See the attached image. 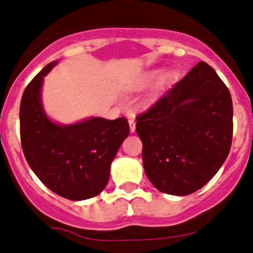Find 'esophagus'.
I'll return each mask as SVG.
<instances>
[{"instance_id": "esophagus-1", "label": "esophagus", "mask_w": 253, "mask_h": 253, "mask_svg": "<svg viewBox=\"0 0 253 253\" xmlns=\"http://www.w3.org/2000/svg\"><path fill=\"white\" fill-rule=\"evenodd\" d=\"M128 124H129V130L130 133H133L135 130V123H134V115H130L128 117Z\"/></svg>"}]
</instances>
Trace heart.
Masks as SVG:
<instances>
[{
	"label": "heart",
	"instance_id": "b5f03b06",
	"mask_svg": "<svg viewBox=\"0 0 253 253\" xmlns=\"http://www.w3.org/2000/svg\"><path fill=\"white\" fill-rule=\"evenodd\" d=\"M155 76H156V74H152V75H150V76L147 77V80H145L144 82H140V83L135 84V85H134V89H141V88H143V86L145 85V84H146V83H149L150 81L152 80V78L155 77ZM163 80H164V82H169V81L172 80V74H170V72H169V74H167V75H165V76H164Z\"/></svg>",
	"mask_w": 253,
	"mask_h": 253
}]
</instances>
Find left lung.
<instances>
[{
    "label": "left lung",
    "mask_w": 253,
    "mask_h": 253,
    "mask_svg": "<svg viewBox=\"0 0 253 253\" xmlns=\"http://www.w3.org/2000/svg\"><path fill=\"white\" fill-rule=\"evenodd\" d=\"M146 176L159 191L184 196L201 189L227 158L233 136L229 90L200 62L136 117Z\"/></svg>",
    "instance_id": "left-lung-1"
}]
</instances>
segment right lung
Listing matches in <instances>:
<instances>
[{"label":"right lung","mask_w":253,"mask_h":253,"mask_svg":"<svg viewBox=\"0 0 253 253\" xmlns=\"http://www.w3.org/2000/svg\"><path fill=\"white\" fill-rule=\"evenodd\" d=\"M46 65L26 86L20 103V136L26 161L48 189L72 201L98 195L109 179L110 164L129 133L126 118H91L80 124L57 125L42 104Z\"/></svg>","instance_id":"obj_1"}]
</instances>
